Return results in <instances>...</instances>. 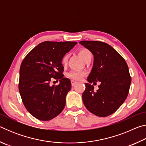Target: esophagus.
Listing matches in <instances>:
<instances>
[{"label": "esophagus", "mask_w": 146, "mask_h": 146, "mask_svg": "<svg viewBox=\"0 0 146 146\" xmlns=\"http://www.w3.org/2000/svg\"><path fill=\"white\" fill-rule=\"evenodd\" d=\"M71 86H75V85L76 84V83H77V82H76V81L73 80H71Z\"/></svg>", "instance_id": "esophagus-1"}]
</instances>
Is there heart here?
Returning a JSON list of instances; mask_svg holds the SVG:
<instances>
[{"mask_svg":"<svg viewBox=\"0 0 146 146\" xmlns=\"http://www.w3.org/2000/svg\"><path fill=\"white\" fill-rule=\"evenodd\" d=\"M78 53H79V55H80L81 57H82L84 60H86V59L89 56L91 55V51L86 48L80 49V50H79ZM68 58V55H66L64 56L62 59V64H66L67 63ZM84 75H85V73L81 71H71L70 72H69L67 75V76L69 78H70L75 80H80L81 79L84 77Z\"/></svg>","mask_w":146,"mask_h":146,"instance_id":"b5f03b06","label":"heart"}]
</instances>
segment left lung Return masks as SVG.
Segmentation results:
<instances>
[{
	"label": "left lung",
	"instance_id": "8db88e82",
	"mask_svg": "<svg viewBox=\"0 0 146 146\" xmlns=\"http://www.w3.org/2000/svg\"><path fill=\"white\" fill-rule=\"evenodd\" d=\"M81 45L94 56L93 66L82 94L84 104L89 111L100 117L115 113L124 102L129 93L131 78L124 59L115 49L103 42L82 40ZM101 82L94 91L92 82Z\"/></svg>",
	"mask_w": 146,
	"mask_h": 146
}]
</instances>
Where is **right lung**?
<instances>
[{
  "label": "right lung",
  "instance_id": "add662e5",
  "mask_svg": "<svg viewBox=\"0 0 146 146\" xmlns=\"http://www.w3.org/2000/svg\"><path fill=\"white\" fill-rule=\"evenodd\" d=\"M77 42L45 41L24 58L20 68L19 90L24 106L37 119L48 121L62 111L71 81L64 78L62 59ZM51 78L60 84L50 86Z\"/></svg>",
  "mask_w": 146,
  "mask_h": 146
}]
</instances>
